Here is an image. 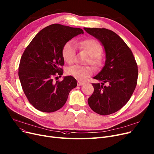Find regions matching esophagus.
<instances>
[{
  "instance_id": "esophagus-1",
  "label": "esophagus",
  "mask_w": 154,
  "mask_h": 154,
  "mask_svg": "<svg viewBox=\"0 0 154 154\" xmlns=\"http://www.w3.org/2000/svg\"><path fill=\"white\" fill-rule=\"evenodd\" d=\"M84 82H80V81H78L77 82V85H79V86H80V85H84Z\"/></svg>"
}]
</instances>
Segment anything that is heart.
Wrapping results in <instances>:
<instances>
[{"instance_id":"1","label":"heart","mask_w":154,"mask_h":154,"mask_svg":"<svg viewBox=\"0 0 154 154\" xmlns=\"http://www.w3.org/2000/svg\"><path fill=\"white\" fill-rule=\"evenodd\" d=\"M80 47L85 51L91 56L89 62L94 66L98 67L102 63V58L100 54L102 53V45L97 40L89 38L85 39L79 43ZM62 56L64 60L68 63H72L75 61L76 50L75 47L72 42L69 41L64 44L62 48ZM68 75L82 80L86 77H90L93 74V70L88 66H81L74 65L67 70Z\"/></svg>"}]
</instances>
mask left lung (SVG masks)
Here are the masks:
<instances>
[{
	"instance_id": "left-lung-1",
	"label": "left lung",
	"mask_w": 154,
	"mask_h": 154,
	"mask_svg": "<svg viewBox=\"0 0 154 154\" xmlns=\"http://www.w3.org/2000/svg\"><path fill=\"white\" fill-rule=\"evenodd\" d=\"M84 29L101 42L106 59L102 70L94 77L102 82L92 84L94 91L88 103L97 114L110 115L131 99L138 78L137 64L130 48L114 32L104 28ZM105 83L108 85L103 86Z\"/></svg>"
}]
</instances>
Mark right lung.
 Returning a JSON list of instances; mask_svg holds the SVG:
<instances>
[{
    "instance_id": "right-lung-1",
    "label": "right lung",
    "mask_w": 154,
    "mask_h": 154,
    "mask_svg": "<svg viewBox=\"0 0 154 154\" xmlns=\"http://www.w3.org/2000/svg\"><path fill=\"white\" fill-rule=\"evenodd\" d=\"M84 34L82 29L52 24L32 39L24 51L19 67V77L23 91L36 109L53 112L66 103L70 91L77 86L72 76L55 82L61 77L64 64L62 48L73 37Z\"/></svg>"
}]
</instances>
